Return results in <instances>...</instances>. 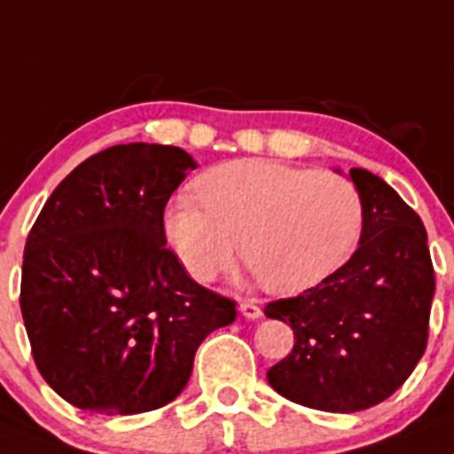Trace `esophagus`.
Instances as JSON below:
<instances>
[{"label":"esophagus","mask_w":454,"mask_h":454,"mask_svg":"<svg viewBox=\"0 0 454 454\" xmlns=\"http://www.w3.org/2000/svg\"><path fill=\"white\" fill-rule=\"evenodd\" d=\"M240 314H243L245 318H261L262 317V309H261V305H256L254 303V301H243V303H240Z\"/></svg>","instance_id":"1"}]
</instances>
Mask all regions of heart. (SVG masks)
<instances>
[{
    "label": "heart",
    "instance_id": "1",
    "mask_svg": "<svg viewBox=\"0 0 454 454\" xmlns=\"http://www.w3.org/2000/svg\"><path fill=\"white\" fill-rule=\"evenodd\" d=\"M196 192L167 207L165 234L202 283L230 270L243 243L262 287L296 294L348 261L364 224V202L348 178L265 158L214 167Z\"/></svg>",
    "mask_w": 454,
    "mask_h": 454
}]
</instances>
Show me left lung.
I'll use <instances>...</instances> for the list:
<instances>
[{"instance_id": "left-lung-1", "label": "left lung", "mask_w": 454, "mask_h": 454, "mask_svg": "<svg viewBox=\"0 0 454 454\" xmlns=\"http://www.w3.org/2000/svg\"><path fill=\"white\" fill-rule=\"evenodd\" d=\"M349 180L364 202L359 249L317 287L265 308L294 330L292 352L267 372L270 386L294 403L343 414L403 386L426 352L434 296L421 218L368 169L354 167Z\"/></svg>"}]
</instances>
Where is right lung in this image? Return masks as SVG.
Listing matches in <instances>:
<instances>
[{
    "mask_svg": "<svg viewBox=\"0 0 454 454\" xmlns=\"http://www.w3.org/2000/svg\"><path fill=\"white\" fill-rule=\"evenodd\" d=\"M196 160L115 145L55 187L24 249L20 308L44 381L75 408L137 414L174 401L207 334L236 303L189 278L165 207Z\"/></svg>",
    "mask_w": 454,
    "mask_h": 454,
    "instance_id": "add662e5",
    "label": "right lung"
}]
</instances>
